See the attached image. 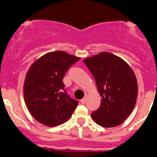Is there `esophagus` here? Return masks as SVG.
Returning a JSON list of instances; mask_svg holds the SVG:
<instances>
[{
	"mask_svg": "<svg viewBox=\"0 0 157 157\" xmlns=\"http://www.w3.org/2000/svg\"><path fill=\"white\" fill-rule=\"evenodd\" d=\"M86 97H85V98H82V99L81 100V103L82 104V105H84V104L86 103Z\"/></svg>",
	"mask_w": 157,
	"mask_h": 157,
	"instance_id": "1",
	"label": "esophagus"
}]
</instances>
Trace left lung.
Returning a JSON list of instances; mask_svg holds the SVG:
<instances>
[{"label":"left lung","instance_id":"1","mask_svg":"<svg viewBox=\"0 0 157 157\" xmlns=\"http://www.w3.org/2000/svg\"><path fill=\"white\" fill-rule=\"evenodd\" d=\"M92 73L101 97L100 108L91 114L104 127H114L127 120L135 106L138 82L134 71L122 58L108 52L83 59Z\"/></svg>","mask_w":157,"mask_h":157}]
</instances>
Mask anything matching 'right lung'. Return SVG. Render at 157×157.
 Instances as JSON below:
<instances>
[{
	"mask_svg": "<svg viewBox=\"0 0 157 157\" xmlns=\"http://www.w3.org/2000/svg\"><path fill=\"white\" fill-rule=\"evenodd\" d=\"M79 59L63 51H55L30 65L23 84V96L27 109L37 122L55 127L72 116L78 102L67 95L63 78L69 67Z\"/></svg>",
	"mask_w": 157,
	"mask_h": 157,
	"instance_id": "add662e5",
	"label": "right lung"
}]
</instances>
